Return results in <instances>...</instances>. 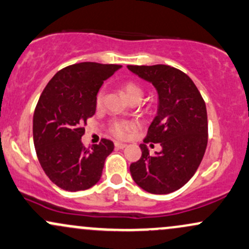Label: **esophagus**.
I'll use <instances>...</instances> for the list:
<instances>
[{"label":"esophagus","mask_w":249,"mask_h":249,"mask_svg":"<svg viewBox=\"0 0 249 249\" xmlns=\"http://www.w3.org/2000/svg\"><path fill=\"white\" fill-rule=\"evenodd\" d=\"M115 147L117 150H122V148L126 147V144H123V142H115Z\"/></svg>","instance_id":"1"}]
</instances>
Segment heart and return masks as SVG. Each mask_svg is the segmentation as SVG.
I'll return each instance as SVG.
<instances>
[{"label": "heart", "mask_w": 249, "mask_h": 249, "mask_svg": "<svg viewBox=\"0 0 249 249\" xmlns=\"http://www.w3.org/2000/svg\"><path fill=\"white\" fill-rule=\"evenodd\" d=\"M123 91H124L125 96L127 97L128 101H134V99H138L142 101V88L139 84H137L136 82L127 81L124 82L122 85ZM105 99V89L102 88L99 89L98 92L96 95V107L97 108L102 107L104 104ZM134 127V124L127 121H115L110 124V133L117 139H125L128 136V132Z\"/></svg>", "instance_id": "1"}]
</instances>
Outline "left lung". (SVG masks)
<instances>
[{
  "label": "left lung",
  "mask_w": 249,
  "mask_h": 249,
  "mask_svg": "<svg viewBox=\"0 0 249 249\" xmlns=\"http://www.w3.org/2000/svg\"><path fill=\"white\" fill-rule=\"evenodd\" d=\"M127 68L152 83L159 95L158 113L141 144V159L131 164V176L148 193H172L192 178L204 158L208 141L206 104L192 79L179 69L164 64ZM147 142H159L163 150L150 156Z\"/></svg>",
  "instance_id": "obj_1"
}]
</instances>
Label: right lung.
Listing matches in <instances>:
<instances>
[{"mask_svg":"<svg viewBox=\"0 0 249 249\" xmlns=\"http://www.w3.org/2000/svg\"><path fill=\"white\" fill-rule=\"evenodd\" d=\"M118 64L83 62L59 70L43 90L33 121L34 145L39 164L62 190L77 192L99 181L113 142L102 139L82 144L87 121L96 112V95Z\"/></svg>","mask_w":249,"mask_h":249,"instance_id":"1","label":"right lung"}]
</instances>
